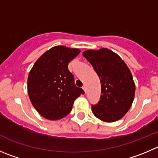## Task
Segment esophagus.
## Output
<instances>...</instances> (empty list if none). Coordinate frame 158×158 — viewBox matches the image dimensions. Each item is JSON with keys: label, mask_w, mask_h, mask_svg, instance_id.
<instances>
[{"label": "esophagus", "mask_w": 158, "mask_h": 158, "mask_svg": "<svg viewBox=\"0 0 158 158\" xmlns=\"http://www.w3.org/2000/svg\"><path fill=\"white\" fill-rule=\"evenodd\" d=\"M82 89H83V90H84V92H85V94H86V86H82Z\"/></svg>", "instance_id": "esophagus-1"}]
</instances>
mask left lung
I'll use <instances>...</instances> for the list:
<instances>
[{
  "label": "left lung",
  "instance_id": "8db88e82",
  "mask_svg": "<svg viewBox=\"0 0 158 158\" xmlns=\"http://www.w3.org/2000/svg\"><path fill=\"white\" fill-rule=\"evenodd\" d=\"M82 55L92 64L101 84L100 101L92 105L93 113L106 122L119 120L128 112L135 96L130 70L118 54L107 48L88 50Z\"/></svg>",
  "mask_w": 158,
  "mask_h": 158
}]
</instances>
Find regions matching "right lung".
<instances>
[{
    "mask_svg": "<svg viewBox=\"0 0 158 158\" xmlns=\"http://www.w3.org/2000/svg\"><path fill=\"white\" fill-rule=\"evenodd\" d=\"M80 53L79 49L57 46L44 53L32 66L28 77V94L39 114L58 120L70 113L75 100L84 94L75 84L69 63Z\"/></svg>",
    "mask_w": 158,
    "mask_h": 158,
    "instance_id": "obj_1",
    "label": "right lung"
}]
</instances>
